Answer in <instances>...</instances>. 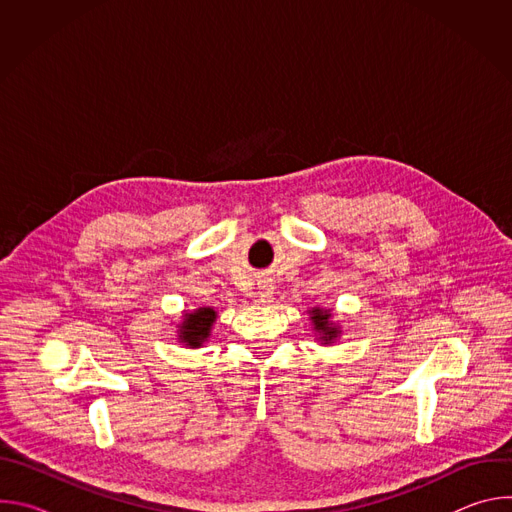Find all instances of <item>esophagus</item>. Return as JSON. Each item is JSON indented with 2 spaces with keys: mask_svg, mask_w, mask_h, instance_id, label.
Instances as JSON below:
<instances>
[{
  "mask_svg": "<svg viewBox=\"0 0 512 512\" xmlns=\"http://www.w3.org/2000/svg\"><path fill=\"white\" fill-rule=\"evenodd\" d=\"M257 289H259V291H257V298H259V302L269 304V302L273 300V287H271V283H269V281H261Z\"/></svg>",
  "mask_w": 512,
  "mask_h": 512,
  "instance_id": "34e87169",
  "label": "esophagus"
}]
</instances>
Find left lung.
Here are the masks:
<instances>
[{"instance_id":"8db88e82","label":"left lung","mask_w":512,"mask_h":512,"mask_svg":"<svg viewBox=\"0 0 512 512\" xmlns=\"http://www.w3.org/2000/svg\"><path fill=\"white\" fill-rule=\"evenodd\" d=\"M328 318H330V314L328 312H322V310H314V316H312V320H314V324H316V330H320L324 336V342H330L332 338H336V334H338V330L334 328V326H330V322H328Z\"/></svg>"}]
</instances>
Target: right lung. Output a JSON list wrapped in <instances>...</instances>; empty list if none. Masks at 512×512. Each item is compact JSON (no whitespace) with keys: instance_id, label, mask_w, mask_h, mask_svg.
<instances>
[{"instance_id":"right-lung-1","label":"right lung","mask_w":512,"mask_h":512,"mask_svg":"<svg viewBox=\"0 0 512 512\" xmlns=\"http://www.w3.org/2000/svg\"><path fill=\"white\" fill-rule=\"evenodd\" d=\"M214 318L216 314L210 308H200L194 314H186L184 324L180 326V340L188 346H200L208 338Z\"/></svg>"}]
</instances>
